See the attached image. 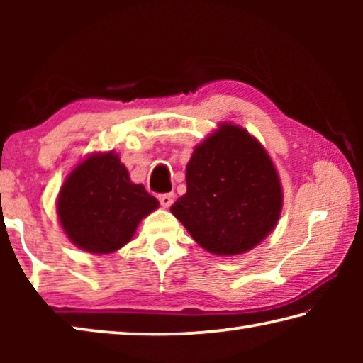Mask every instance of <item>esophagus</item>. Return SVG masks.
<instances>
[{
	"mask_svg": "<svg viewBox=\"0 0 363 363\" xmlns=\"http://www.w3.org/2000/svg\"><path fill=\"white\" fill-rule=\"evenodd\" d=\"M158 200H160V203H162L163 208H169L174 201V194H160Z\"/></svg>",
	"mask_w": 363,
	"mask_h": 363,
	"instance_id": "obj_1",
	"label": "esophagus"
}]
</instances>
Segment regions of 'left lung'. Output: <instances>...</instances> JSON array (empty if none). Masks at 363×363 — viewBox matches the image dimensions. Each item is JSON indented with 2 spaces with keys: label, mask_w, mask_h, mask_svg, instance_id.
Returning <instances> with one entry per match:
<instances>
[{
  "label": "left lung",
  "mask_w": 363,
  "mask_h": 363,
  "mask_svg": "<svg viewBox=\"0 0 363 363\" xmlns=\"http://www.w3.org/2000/svg\"><path fill=\"white\" fill-rule=\"evenodd\" d=\"M186 182L171 213L213 255L247 253L277 225L284 206L279 173L259 140L240 126L220 123L195 147Z\"/></svg>",
  "instance_id": "obj_1"
}]
</instances>
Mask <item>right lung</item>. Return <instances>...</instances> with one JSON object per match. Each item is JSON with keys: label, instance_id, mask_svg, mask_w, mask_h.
Returning a JSON list of instances; mask_svg holds the SVG:
<instances>
[{"label": "right lung", "instance_id": "obj_1", "mask_svg": "<svg viewBox=\"0 0 363 363\" xmlns=\"http://www.w3.org/2000/svg\"><path fill=\"white\" fill-rule=\"evenodd\" d=\"M143 184H134L118 153H91L59 190L57 218L75 247L108 255L125 247L140 220L158 208Z\"/></svg>", "mask_w": 363, "mask_h": 363}]
</instances>
